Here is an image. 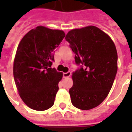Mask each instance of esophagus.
Wrapping results in <instances>:
<instances>
[{
    "instance_id": "34e87169",
    "label": "esophagus",
    "mask_w": 132,
    "mask_h": 132,
    "mask_svg": "<svg viewBox=\"0 0 132 132\" xmlns=\"http://www.w3.org/2000/svg\"><path fill=\"white\" fill-rule=\"evenodd\" d=\"M71 75V72H64L63 76H64V78H67V77H69Z\"/></svg>"
}]
</instances>
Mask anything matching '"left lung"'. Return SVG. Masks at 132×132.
Listing matches in <instances>:
<instances>
[{"label":"left lung","mask_w":132,"mask_h":132,"mask_svg":"<svg viewBox=\"0 0 132 132\" xmlns=\"http://www.w3.org/2000/svg\"><path fill=\"white\" fill-rule=\"evenodd\" d=\"M80 69L72 72L69 90L75 108L88 110L100 105L112 87L118 69V55L111 38L95 26L70 30L66 38Z\"/></svg>","instance_id":"1"}]
</instances>
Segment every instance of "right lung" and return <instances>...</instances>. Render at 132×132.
Returning a JSON list of instances; mask_svg holds the SVG:
<instances>
[{"instance_id":"1","label":"right lung","mask_w":132,"mask_h":132,"mask_svg":"<svg viewBox=\"0 0 132 132\" xmlns=\"http://www.w3.org/2000/svg\"><path fill=\"white\" fill-rule=\"evenodd\" d=\"M65 37L62 30L38 26L20 40L13 72L20 98L31 109L44 111L53 106L63 73L51 68L55 48Z\"/></svg>"}]
</instances>
